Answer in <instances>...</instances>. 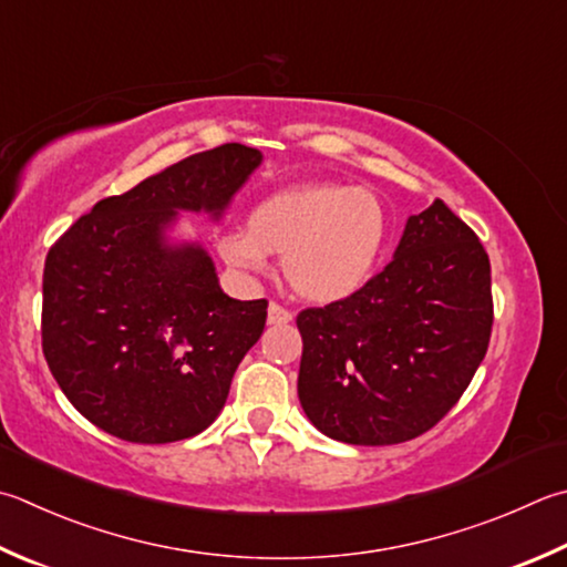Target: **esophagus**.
Returning a JSON list of instances; mask_svg holds the SVG:
<instances>
[{"instance_id":"34e87169","label":"esophagus","mask_w":567,"mask_h":567,"mask_svg":"<svg viewBox=\"0 0 567 567\" xmlns=\"http://www.w3.org/2000/svg\"><path fill=\"white\" fill-rule=\"evenodd\" d=\"M288 320H293V313L288 311L286 306L271 301V306H269V323L271 326H284V323H288Z\"/></svg>"}]
</instances>
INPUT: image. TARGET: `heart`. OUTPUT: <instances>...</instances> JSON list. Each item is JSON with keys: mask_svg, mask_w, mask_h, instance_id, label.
Segmentation results:
<instances>
[{"mask_svg": "<svg viewBox=\"0 0 567 567\" xmlns=\"http://www.w3.org/2000/svg\"><path fill=\"white\" fill-rule=\"evenodd\" d=\"M388 239V212L375 192L338 183L276 189L256 202L247 231L219 239L224 261L244 271L284 256V276L313 303H333L370 281Z\"/></svg>", "mask_w": 567, "mask_h": 567, "instance_id": "1", "label": "heart"}]
</instances>
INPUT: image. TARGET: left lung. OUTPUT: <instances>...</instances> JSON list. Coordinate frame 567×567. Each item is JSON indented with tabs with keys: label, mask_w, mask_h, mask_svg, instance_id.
Listing matches in <instances>:
<instances>
[{
	"label": "left lung",
	"mask_w": 567,
	"mask_h": 567,
	"mask_svg": "<svg viewBox=\"0 0 567 567\" xmlns=\"http://www.w3.org/2000/svg\"><path fill=\"white\" fill-rule=\"evenodd\" d=\"M298 400L330 440L410 442L462 398L494 326L491 264L442 199L408 227L394 259L343 301L298 313Z\"/></svg>",
	"instance_id": "8db88e82"
}]
</instances>
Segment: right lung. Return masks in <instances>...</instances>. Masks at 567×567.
<instances>
[{
    "instance_id": "1",
    "label": "right lung",
    "mask_w": 567,
    "mask_h": 567,
    "mask_svg": "<svg viewBox=\"0 0 567 567\" xmlns=\"http://www.w3.org/2000/svg\"><path fill=\"white\" fill-rule=\"evenodd\" d=\"M261 163L227 143L101 199L53 241L44 264L41 348L85 420L117 440L167 444L217 420L269 301L219 288L197 244L167 247L179 209L219 217Z\"/></svg>"
}]
</instances>
